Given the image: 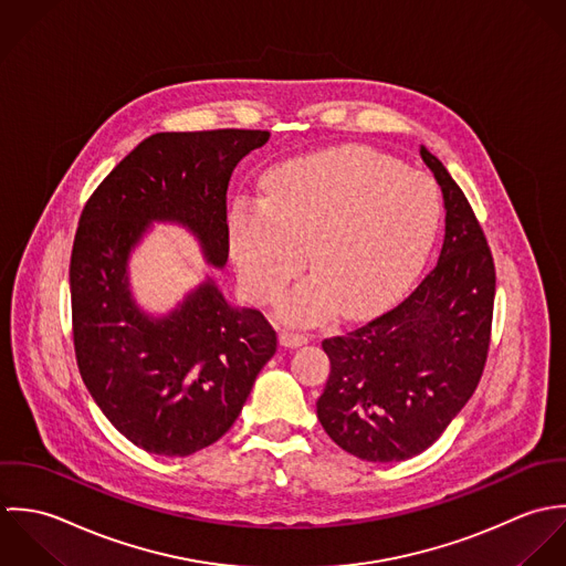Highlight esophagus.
<instances>
[{
  "instance_id": "esophagus-1",
  "label": "esophagus",
  "mask_w": 566,
  "mask_h": 566,
  "mask_svg": "<svg viewBox=\"0 0 566 566\" xmlns=\"http://www.w3.org/2000/svg\"><path fill=\"white\" fill-rule=\"evenodd\" d=\"M280 343H282L284 347H300V345L308 343V337H306V335H300V333H289V331H284V333H280Z\"/></svg>"
}]
</instances>
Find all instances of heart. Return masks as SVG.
Instances as JSON below:
<instances>
[{
  "mask_svg": "<svg viewBox=\"0 0 566 566\" xmlns=\"http://www.w3.org/2000/svg\"><path fill=\"white\" fill-rule=\"evenodd\" d=\"M440 219L433 181L400 161L337 148L269 172L262 203L238 201L227 240L251 300L273 302L311 260L315 275L280 304L289 322L363 317L420 271ZM310 251L306 252L305 249Z\"/></svg>",
  "mask_w": 566,
  "mask_h": 566,
  "instance_id": "heart-1",
  "label": "heart"
}]
</instances>
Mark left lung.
<instances>
[{
    "mask_svg": "<svg viewBox=\"0 0 566 566\" xmlns=\"http://www.w3.org/2000/svg\"><path fill=\"white\" fill-rule=\"evenodd\" d=\"M447 227L436 269L394 311L324 339L331 376L317 418L343 451L405 461L427 451L474 394L490 343L494 264L461 188L424 146Z\"/></svg>",
    "mask_w": 566,
    "mask_h": 566,
    "instance_id": "1",
    "label": "left lung"
}]
</instances>
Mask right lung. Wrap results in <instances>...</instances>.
Returning a JSON list of instances; mask_svg holds the SVG:
<instances>
[{"label":"right lung","instance_id":"right-lung-1","mask_svg":"<svg viewBox=\"0 0 566 566\" xmlns=\"http://www.w3.org/2000/svg\"><path fill=\"white\" fill-rule=\"evenodd\" d=\"M269 135L155 133L83 210L70 264L78 369L107 420L146 452L188 457L221 440L277 349L262 313L229 304L210 273L155 315L137 304L128 271L155 223L188 229L206 262L223 269L231 172Z\"/></svg>","mask_w":566,"mask_h":566}]
</instances>
